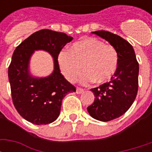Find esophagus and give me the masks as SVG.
Masks as SVG:
<instances>
[{
	"instance_id": "1",
	"label": "esophagus",
	"mask_w": 152,
	"mask_h": 152,
	"mask_svg": "<svg viewBox=\"0 0 152 152\" xmlns=\"http://www.w3.org/2000/svg\"><path fill=\"white\" fill-rule=\"evenodd\" d=\"M84 92V89H80V88H76V94H82V93Z\"/></svg>"
}]
</instances>
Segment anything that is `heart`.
<instances>
[{
	"label": "heart",
	"instance_id": "b5f03b06",
	"mask_svg": "<svg viewBox=\"0 0 152 152\" xmlns=\"http://www.w3.org/2000/svg\"><path fill=\"white\" fill-rule=\"evenodd\" d=\"M119 64L117 50L94 37H86L72 45L69 52L62 51L58 56L60 72L69 82L76 81L80 70V81L102 84L114 76Z\"/></svg>",
	"mask_w": 152,
	"mask_h": 152
}]
</instances>
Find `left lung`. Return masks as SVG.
I'll list each match as a JSON object with an SVG mask.
<instances>
[{"mask_svg":"<svg viewBox=\"0 0 152 152\" xmlns=\"http://www.w3.org/2000/svg\"><path fill=\"white\" fill-rule=\"evenodd\" d=\"M117 50L119 64L109 82L91 89L94 102L87 107L89 115L100 121L120 117L129 109L137 96L139 66L134 48L118 35L107 31H92Z\"/></svg>","mask_w":152,"mask_h":152,"instance_id":"left-lung-1","label":"left lung"}]
</instances>
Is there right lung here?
Instances as JSON below:
<instances>
[{"mask_svg":"<svg viewBox=\"0 0 152 152\" xmlns=\"http://www.w3.org/2000/svg\"><path fill=\"white\" fill-rule=\"evenodd\" d=\"M63 32L43 29L24 40L12 56L8 76L13 103L22 117L32 124H47L58 117L63 98L76 92L60 72L58 56L72 40ZM36 50L46 51L53 57L54 71L46 77H34L29 71L31 55Z\"/></svg>","mask_w":152,"mask_h":152,"instance_id":"obj_1","label":"right lung"}]
</instances>
